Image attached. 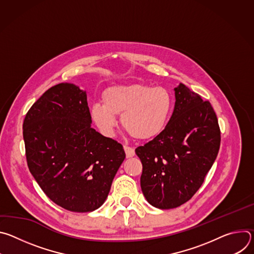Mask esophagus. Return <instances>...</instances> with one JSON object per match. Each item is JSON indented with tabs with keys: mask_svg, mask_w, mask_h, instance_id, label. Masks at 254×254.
Instances as JSON below:
<instances>
[{
	"mask_svg": "<svg viewBox=\"0 0 254 254\" xmlns=\"http://www.w3.org/2000/svg\"><path fill=\"white\" fill-rule=\"evenodd\" d=\"M124 149H125V152H126V156H127V158H131V157H133L134 156V150L132 149V148H130V147H127V146H125L124 147Z\"/></svg>",
	"mask_w": 254,
	"mask_h": 254,
	"instance_id": "1",
	"label": "esophagus"
}]
</instances>
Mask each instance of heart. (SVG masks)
<instances>
[{"instance_id": "heart-1", "label": "heart", "mask_w": 254, "mask_h": 254, "mask_svg": "<svg viewBox=\"0 0 254 254\" xmlns=\"http://www.w3.org/2000/svg\"><path fill=\"white\" fill-rule=\"evenodd\" d=\"M102 103L91 106L90 116L99 131L113 136L117 116L123 127L137 139L159 135L167 124L172 98L163 87L132 83L108 87L102 93Z\"/></svg>"}]
</instances>
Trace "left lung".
<instances>
[{"label": "left lung", "instance_id": "8db88e82", "mask_svg": "<svg viewBox=\"0 0 254 254\" xmlns=\"http://www.w3.org/2000/svg\"><path fill=\"white\" fill-rule=\"evenodd\" d=\"M175 107L165 129L135 149L142 164L140 188L159 209L189 201L199 190L220 148V128L209 101L180 83Z\"/></svg>", "mask_w": 254, "mask_h": 254}]
</instances>
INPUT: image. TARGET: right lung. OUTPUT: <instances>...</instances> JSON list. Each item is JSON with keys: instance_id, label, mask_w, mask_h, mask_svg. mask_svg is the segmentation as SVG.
Masks as SVG:
<instances>
[{"instance_id": "add662e5", "label": "right lung", "mask_w": 254, "mask_h": 254, "mask_svg": "<svg viewBox=\"0 0 254 254\" xmlns=\"http://www.w3.org/2000/svg\"><path fill=\"white\" fill-rule=\"evenodd\" d=\"M86 91L72 83L49 88L23 124L29 170L47 197L72 212L99 208L126 153L91 127Z\"/></svg>"}]
</instances>
